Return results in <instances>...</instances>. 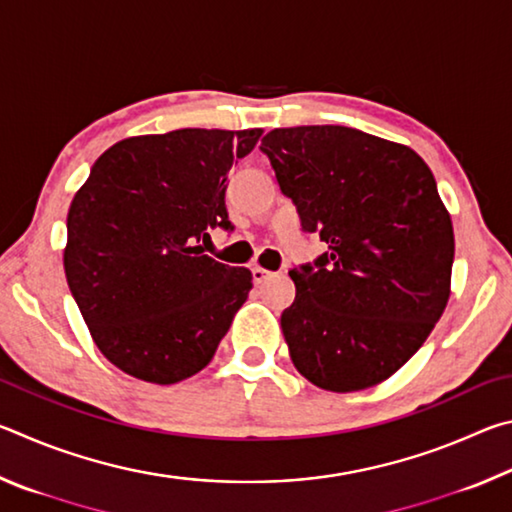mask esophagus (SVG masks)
I'll return each mask as SVG.
<instances>
[{"label":"esophagus","mask_w":512,"mask_h":512,"mask_svg":"<svg viewBox=\"0 0 512 512\" xmlns=\"http://www.w3.org/2000/svg\"><path fill=\"white\" fill-rule=\"evenodd\" d=\"M250 273H253V282L255 284H262V282L268 280V277L273 275L271 271H266V268H262V266H253V268H250Z\"/></svg>","instance_id":"1"}]
</instances>
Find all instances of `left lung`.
<instances>
[{"label": "left lung", "instance_id": "1", "mask_svg": "<svg viewBox=\"0 0 512 512\" xmlns=\"http://www.w3.org/2000/svg\"><path fill=\"white\" fill-rule=\"evenodd\" d=\"M259 151L302 230L327 244L291 271L282 332L293 366L332 393L379 384L449 300L454 230L436 178L409 146L345 126L275 128Z\"/></svg>", "mask_w": 512, "mask_h": 512}]
</instances>
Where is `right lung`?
I'll return each instance as SVG.
<instances>
[{"instance_id":"add662e5","label":"right lung","mask_w":512,"mask_h":512,"mask_svg":"<svg viewBox=\"0 0 512 512\" xmlns=\"http://www.w3.org/2000/svg\"><path fill=\"white\" fill-rule=\"evenodd\" d=\"M262 131L183 128L121 140L92 164L67 214L65 275L97 348L151 384L212 361L253 289L248 268L203 255L232 230L228 171Z\"/></svg>"}]
</instances>
